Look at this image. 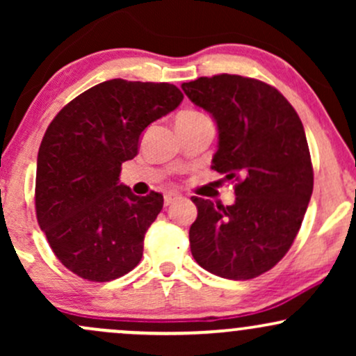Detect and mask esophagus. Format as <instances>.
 <instances>
[{
  "label": "esophagus",
  "instance_id": "esophagus-1",
  "mask_svg": "<svg viewBox=\"0 0 356 356\" xmlns=\"http://www.w3.org/2000/svg\"><path fill=\"white\" fill-rule=\"evenodd\" d=\"M179 199H181V195H179L177 192H167V194L164 195V204L165 206H170V204L179 201Z\"/></svg>",
  "mask_w": 356,
  "mask_h": 356
}]
</instances>
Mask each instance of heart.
Here are the masks:
<instances>
[{
    "instance_id": "1",
    "label": "heart",
    "mask_w": 356,
    "mask_h": 356,
    "mask_svg": "<svg viewBox=\"0 0 356 356\" xmlns=\"http://www.w3.org/2000/svg\"><path fill=\"white\" fill-rule=\"evenodd\" d=\"M186 113H187V112H186Z\"/></svg>"
}]
</instances>
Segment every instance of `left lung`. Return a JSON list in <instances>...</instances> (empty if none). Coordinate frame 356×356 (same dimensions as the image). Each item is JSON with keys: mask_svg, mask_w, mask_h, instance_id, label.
Returning a JSON list of instances; mask_svg holds the SVG:
<instances>
[{"mask_svg": "<svg viewBox=\"0 0 356 356\" xmlns=\"http://www.w3.org/2000/svg\"><path fill=\"white\" fill-rule=\"evenodd\" d=\"M182 90L218 125L211 167L238 182L231 206L192 197L191 252L212 275L251 280L283 259L308 209L313 167L303 124L275 87L254 79L222 73Z\"/></svg>", "mask_w": 356, "mask_h": 356, "instance_id": "left-lung-1", "label": "left lung"}]
</instances>
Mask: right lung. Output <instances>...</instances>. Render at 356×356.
Wrapping results in <instances>:
<instances>
[{
    "label": "right lung",
    "instance_id": "add662e5",
    "mask_svg": "<svg viewBox=\"0 0 356 356\" xmlns=\"http://www.w3.org/2000/svg\"><path fill=\"white\" fill-rule=\"evenodd\" d=\"M182 99L175 85L113 79L65 105L48 125L36 161V218L76 276L104 283L140 263L164 197L136 195L120 184V169L137 155L147 127Z\"/></svg>",
    "mask_w": 356,
    "mask_h": 356
}]
</instances>
